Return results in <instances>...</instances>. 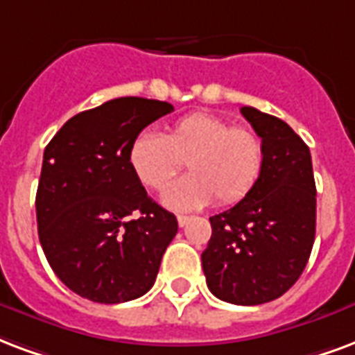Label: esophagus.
<instances>
[{
	"mask_svg": "<svg viewBox=\"0 0 355 355\" xmlns=\"http://www.w3.org/2000/svg\"><path fill=\"white\" fill-rule=\"evenodd\" d=\"M177 222L180 227H184V225H188V222H190V216H186V214H178Z\"/></svg>",
	"mask_w": 355,
	"mask_h": 355,
	"instance_id": "obj_1",
	"label": "esophagus"
}]
</instances>
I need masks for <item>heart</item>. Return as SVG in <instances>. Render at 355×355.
<instances>
[{
	"instance_id": "heart-1",
	"label": "heart",
	"mask_w": 355,
	"mask_h": 355,
	"mask_svg": "<svg viewBox=\"0 0 355 355\" xmlns=\"http://www.w3.org/2000/svg\"><path fill=\"white\" fill-rule=\"evenodd\" d=\"M128 162L139 182L162 191L182 165L190 175L167 188L164 203L171 209H199L239 203L258 184L263 171L261 139L250 130L233 128L211 112H191L169 125L164 135L141 131L131 141Z\"/></svg>"
}]
</instances>
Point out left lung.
<instances>
[{
  "label": "left lung",
  "mask_w": 355,
  "mask_h": 355,
  "mask_svg": "<svg viewBox=\"0 0 355 355\" xmlns=\"http://www.w3.org/2000/svg\"><path fill=\"white\" fill-rule=\"evenodd\" d=\"M261 137L265 162L256 188L211 218L201 254L209 290L225 303H269L290 290L311 258L316 184L309 146L284 120L243 107Z\"/></svg>",
  "instance_id": "left-lung-1"
}]
</instances>
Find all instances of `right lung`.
Wrapping results in <instances>:
<instances>
[{
	"label": "right lung",
	"instance_id": "right-lung-1",
	"mask_svg": "<svg viewBox=\"0 0 355 355\" xmlns=\"http://www.w3.org/2000/svg\"><path fill=\"white\" fill-rule=\"evenodd\" d=\"M173 105L118 97L69 118L46 144L39 178V241L52 271L94 303H125L156 282L177 235L175 214L139 182L131 141Z\"/></svg>",
	"mask_w": 355,
	"mask_h": 355
}]
</instances>
